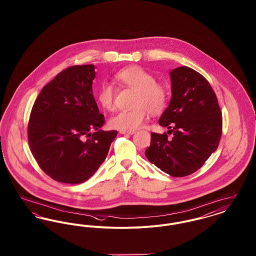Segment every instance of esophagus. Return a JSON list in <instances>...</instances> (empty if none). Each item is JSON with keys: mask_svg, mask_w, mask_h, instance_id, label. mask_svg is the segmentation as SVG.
Listing matches in <instances>:
<instances>
[{"mask_svg": "<svg viewBox=\"0 0 256 256\" xmlns=\"http://www.w3.org/2000/svg\"><path fill=\"white\" fill-rule=\"evenodd\" d=\"M135 132L134 130H120V134H128V135H132L134 134Z\"/></svg>", "mask_w": 256, "mask_h": 256, "instance_id": "esophagus-1", "label": "esophagus"}]
</instances>
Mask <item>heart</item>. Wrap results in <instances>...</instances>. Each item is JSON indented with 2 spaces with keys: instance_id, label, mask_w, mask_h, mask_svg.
I'll list each match as a JSON object with an SVG mask.
<instances>
[{
  "instance_id": "1",
  "label": "heart",
  "mask_w": 256,
  "mask_h": 256,
  "mask_svg": "<svg viewBox=\"0 0 256 256\" xmlns=\"http://www.w3.org/2000/svg\"><path fill=\"white\" fill-rule=\"evenodd\" d=\"M115 80L122 86L130 87L137 92L134 100L135 108L122 110L110 119V128L120 130H135L148 116V110L159 113L164 110L168 93L164 86L156 84V78L139 66L122 69L115 74ZM98 100L104 110L115 108V90L110 82H104L98 93Z\"/></svg>"
}]
</instances>
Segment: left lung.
<instances>
[{"instance_id": "8db88e82", "label": "left lung", "mask_w": 256, "mask_h": 256, "mask_svg": "<svg viewBox=\"0 0 256 256\" xmlns=\"http://www.w3.org/2000/svg\"><path fill=\"white\" fill-rule=\"evenodd\" d=\"M172 98L159 124L166 134L152 132L145 152L148 161L172 176L191 174L217 150L222 119L209 82L195 70L180 66L170 71Z\"/></svg>"}]
</instances>
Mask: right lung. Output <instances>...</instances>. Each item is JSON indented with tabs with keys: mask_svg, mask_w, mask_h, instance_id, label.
<instances>
[{
	"mask_svg": "<svg viewBox=\"0 0 256 256\" xmlns=\"http://www.w3.org/2000/svg\"><path fill=\"white\" fill-rule=\"evenodd\" d=\"M95 65L72 66L44 86L32 106L28 137L34 158L52 180L78 184L102 164L117 130L104 132L93 95Z\"/></svg>",
	"mask_w": 256,
	"mask_h": 256,
	"instance_id": "add662e5",
	"label": "right lung"
}]
</instances>
